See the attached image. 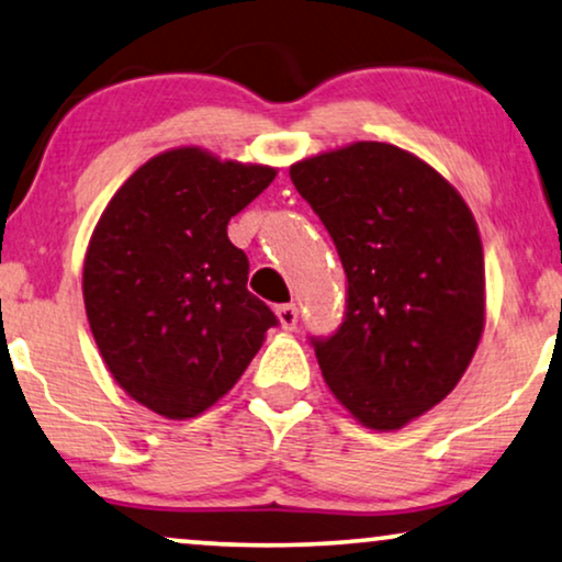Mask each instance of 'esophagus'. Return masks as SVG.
Returning <instances> with one entry per match:
<instances>
[{
    "label": "esophagus",
    "instance_id": "1",
    "mask_svg": "<svg viewBox=\"0 0 562 562\" xmlns=\"http://www.w3.org/2000/svg\"><path fill=\"white\" fill-rule=\"evenodd\" d=\"M276 317H279L281 327L283 329H294L296 322H299V310L296 304H281L279 310H276Z\"/></svg>",
    "mask_w": 562,
    "mask_h": 562
}]
</instances>
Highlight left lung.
<instances>
[{"instance_id": "left-lung-1", "label": "left lung", "mask_w": 562, "mask_h": 562, "mask_svg": "<svg viewBox=\"0 0 562 562\" xmlns=\"http://www.w3.org/2000/svg\"><path fill=\"white\" fill-rule=\"evenodd\" d=\"M289 176L348 276L342 325L312 337L322 375L360 425L404 427L456 389L479 348V225L450 181L389 143L319 153Z\"/></svg>"}]
</instances>
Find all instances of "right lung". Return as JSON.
<instances>
[{
    "label": "right lung",
    "instance_id": "1",
    "mask_svg": "<svg viewBox=\"0 0 562 562\" xmlns=\"http://www.w3.org/2000/svg\"><path fill=\"white\" fill-rule=\"evenodd\" d=\"M276 168L202 148L150 158L99 217L83 258L91 335L114 381L150 412L189 419L256 358L276 314L248 291V256L227 237Z\"/></svg>",
    "mask_w": 562,
    "mask_h": 562
}]
</instances>
